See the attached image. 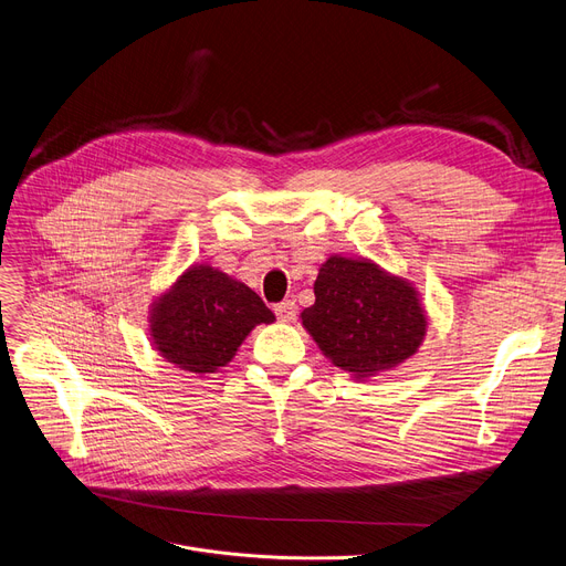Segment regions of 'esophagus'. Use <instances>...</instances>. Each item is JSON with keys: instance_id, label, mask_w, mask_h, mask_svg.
Wrapping results in <instances>:
<instances>
[{"instance_id": "esophagus-1", "label": "esophagus", "mask_w": 566, "mask_h": 566, "mask_svg": "<svg viewBox=\"0 0 566 566\" xmlns=\"http://www.w3.org/2000/svg\"><path fill=\"white\" fill-rule=\"evenodd\" d=\"M275 314L282 323H293L295 316H297V307H295L293 300H284V303L275 305Z\"/></svg>"}]
</instances>
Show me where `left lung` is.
Instances as JSON below:
<instances>
[{
	"label": "left lung",
	"mask_w": 566,
	"mask_h": 566,
	"mask_svg": "<svg viewBox=\"0 0 566 566\" xmlns=\"http://www.w3.org/2000/svg\"><path fill=\"white\" fill-rule=\"evenodd\" d=\"M300 314L321 353L357 380L398 368L419 353L428 314L417 286L366 256L332 254Z\"/></svg>",
	"instance_id": "left-lung-1"
}]
</instances>
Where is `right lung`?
<instances>
[{"label": "right lung", "mask_w": 566, "mask_h": 566, "mask_svg": "<svg viewBox=\"0 0 566 566\" xmlns=\"http://www.w3.org/2000/svg\"><path fill=\"white\" fill-rule=\"evenodd\" d=\"M275 314L243 282L209 263L188 266L149 307V342L188 373H216L230 364L245 336Z\"/></svg>", "instance_id": "obj_1"}]
</instances>
